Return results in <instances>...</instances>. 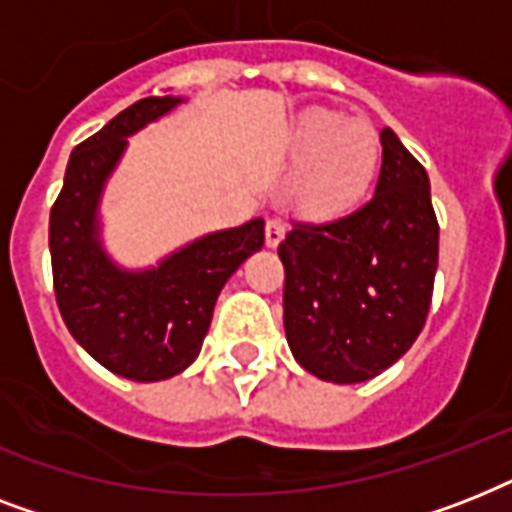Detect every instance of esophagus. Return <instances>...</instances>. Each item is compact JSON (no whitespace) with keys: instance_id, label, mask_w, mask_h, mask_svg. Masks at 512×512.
Instances as JSON below:
<instances>
[{"instance_id":"1","label":"esophagus","mask_w":512,"mask_h":512,"mask_svg":"<svg viewBox=\"0 0 512 512\" xmlns=\"http://www.w3.org/2000/svg\"><path fill=\"white\" fill-rule=\"evenodd\" d=\"M284 231H287L284 220H279V217H271V220L265 223V244H268V247H279V241L284 239Z\"/></svg>"}]
</instances>
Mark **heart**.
Here are the masks:
<instances>
[{"label": "heart", "mask_w": 512, "mask_h": 512, "mask_svg": "<svg viewBox=\"0 0 512 512\" xmlns=\"http://www.w3.org/2000/svg\"><path fill=\"white\" fill-rule=\"evenodd\" d=\"M292 196L313 215H337L353 207L380 167V138L366 119L327 108L305 111L295 124Z\"/></svg>", "instance_id": "obj_1"}]
</instances>
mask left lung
I'll return each instance as SVG.
<instances>
[{
  "mask_svg": "<svg viewBox=\"0 0 512 512\" xmlns=\"http://www.w3.org/2000/svg\"><path fill=\"white\" fill-rule=\"evenodd\" d=\"M380 143L372 199L337 220L292 223L279 244L289 350L327 382H364L396 364L433 300L438 220L428 172L393 130Z\"/></svg>",
  "mask_w": 512,
  "mask_h": 512,
  "instance_id": "obj_1",
  "label": "left lung"
}]
</instances>
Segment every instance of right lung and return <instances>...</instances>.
Segmentation results:
<instances>
[{
  "instance_id": "1",
  "label": "right lung",
  "mask_w": 512,
  "mask_h": 512,
  "mask_svg": "<svg viewBox=\"0 0 512 512\" xmlns=\"http://www.w3.org/2000/svg\"><path fill=\"white\" fill-rule=\"evenodd\" d=\"M177 98H143L74 148L50 209L52 287L74 340L98 364L135 382L167 380L199 356L217 295L263 247L265 223L212 233L167 257L156 271H116L95 239V207L127 135L154 122Z\"/></svg>"
}]
</instances>
